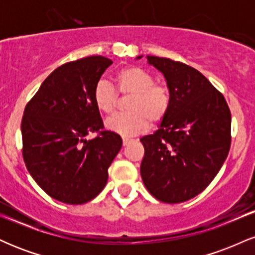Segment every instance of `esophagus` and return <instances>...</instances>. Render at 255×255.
<instances>
[{"label": "esophagus", "instance_id": "obj_1", "mask_svg": "<svg viewBox=\"0 0 255 255\" xmlns=\"http://www.w3.org/2000/svg\"><path fill=\"white\" fill-rule=\"evenodd\" d=\"M122 141H124V146H127V145H129L131 141H133V139H129V137H124V139H122Z\"/></svg>", "mask_w": 255, "mask_h": 255}]
</instances>
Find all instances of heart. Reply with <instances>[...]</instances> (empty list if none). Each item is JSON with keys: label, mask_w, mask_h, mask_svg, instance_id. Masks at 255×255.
I'll use <instances>...</instances> for the list:
<instances>
[{"label": "heart", "mask_w": 255, "mask_h": 255, "mask_svg": "<svg viewBox=\"0 0 255 255\" xmlns=\"http://www.w3.org/2000/svg\"><path fill=\"white\" fill-rule=\"evenodd\" d=\"M116 90L120 95L129 96L128 111L111 116L105 127L121 135H136L147 129L150 121L158 124L165 118L171 105L170 90L166 85L154 84L148 72L139 67H126L115 74ZM93 102L99 110L113 114L118 108V95L105 80L96 84Z\"/></svg>", "instance_id": "1"}]
</instances>
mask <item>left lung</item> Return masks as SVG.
Segmentation results:
<instances>
[{
  "label": "left lung",
  "instance_id": "8db88e82",
  "mask_svg": "<svg viewBox=\"0 0 255 255\" xmlns=\"http://www.w3.org/2000/svg\"><path fill=\"white\" fill-rule=\"evenodd\" d=\"M146 58L164 75L171 105L158 129L140 139L145 148L140 174L158 200L183 203L203 192L227 159L230 110L223 95L195 68L170 58Z\"/></svg>",
  "mask_w": 255,
  "mask_h": 255
}]
</instances>
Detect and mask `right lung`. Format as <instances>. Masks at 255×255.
I'll return each mask as SVG.
<instances>
[{
	"label": "right lung",
	"mask_w": 255,
	"mask_h": 255,
	"mask_svg": "<svg viewBox=\"0 0 255 255\" xmlns=\"http://www.w3.org/2000/svg\"><path fill=\"white\" fill-rule=\"evenodd\" d=\"M113 61L90 56L64 63L26 105L22 157L38 186L51 198L79 205L103 191L108 169L122 147L119 134L103 130L93 90ZM90 132L99 135L86 139Z\"/></svg>",
	"instance_id": "1"
}]
</instances>
